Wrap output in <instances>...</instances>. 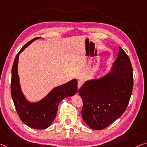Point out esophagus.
<instances>
[{"mask_svg":"<svg viewBox=\"0 0 147 147\" xmlns=\"http://www.w3.org/2000/svg\"><path fill=\"white\" fill-rule=\"evenodd\" d=\"M84 78H79V79H78V88H80L81 86H82V85L84 84Z\"/></svg>","mask_w":147,"mask_h":147,"instance_id":"esophagus-1","label":"esophagus"}]
</instances>
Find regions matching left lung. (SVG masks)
Listing matches in <instances>:
<instances>
[{"mask_svg":"<svg viewBox=\"0 0 147 147\" xmlns=\"http://www.w3.org/2000/svg\"><path fill=\"white\" fill-rule=\"evenodd\" d=\"M133 87L131 61L119 47L113 73L102 79L87 81L78 90L83 103L81 113L84 121L93 129L107 127L126 110Z\"/></svg>","mask_w":147,"mask_h":147,"instance_id":"obj_1","label":"left lung"}]
</instances>
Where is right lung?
Instances as JSON below:
<instances>
[{
	"label": "right lung",
	"mask_w": 147,
	"mask_h": 147,
	"mask_svg": "<svg viewBox=\"0 0 147 147\" xmlns=\"http://www.w3.org/2000/svg\"><path fill=\"white\" fill-rule=\"evenodd\" d=\"M32 39L22 48L14 61L11 78V96L20 119L28 127L36 129H43L51 125L57 113L59 104L65 98L75 94L78 90V82L73 79L66 84L53 89L44 99L32 104L27 102L22 93L19 84L17 68L19 54L36 39Z\"/></svg>",
	"instance_id": "1"
}]
</instances>
